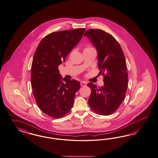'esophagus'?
I'll return each mask as SVG.
<instances>
[{
	"label": "esophagus",
	"mask_w": 158,
	"mask_h": 158,
	"mask_svg": "<svg viewBox=\"0 0 158 158\" xmlns=\"http://www.w3.org/2000/svg\"><path fill=\"white\" fill-rule=\"evenodd\" d=\"M81 86H86V81H81Z\"/></svg>",
	"instance_id": "esophagus-1"
}]
</instances>
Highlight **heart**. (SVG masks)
I'll return each instance as SVG.
<instances>
[{"instance_id": "1", "label": "heart", "mask_w": 158, "mask_h": 158, "mask_svg": "<svg viewBox=\"0 0 158 158\" xmlns=\"http://www.w3.org/2000/svg\"><path fill=\"white\" fill-rule=\"evenodd\" d=\"M91 48V47H90V46H87V48H85V49H86V48Z\"/></svg>"}]
</instances>
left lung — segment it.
Wrapping results in <instances>:
<instances>
[{
  "label": "left lung",
  "mask_w": 158,
  "mask_h": 158,
  "mask_svg": "<svg viewBox=\"0 0 158 158\" xmlns=\"http://www.w3.org/2000/svg\"><path fill=\"white\" fill-rule=\"evenodd\" d=\"M84 36L97 50L98 69L104 83L101 87L88 83L91 89L89 105L98 115H110L118 110L126 93L128 73L124 54L115 38L101 29H89Z\"/></svg>",
  "instance_id": "1"
}]
</instances>
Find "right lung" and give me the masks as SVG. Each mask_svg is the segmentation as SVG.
Returning <instances> with one entry per match:
<instances>
[{
  "label": "right lung",
  "instance_id": "1",
  "mask_svg": "<svg viewBox=\"0 0 158 158\" xmlns=\"http://www.w3.org/2000/svg\"><path fill=\"white\" fill-rule=\"evenodd\" d=\"M85 31V28H78L48 34L34 54L31 73L33 95L40 110L53 118H61L70 111L80 89L79 81L62 79L58 67Z\"/></svg>",
  "mask_w": 158,
  "mask_h": 158
}]
</instances>
